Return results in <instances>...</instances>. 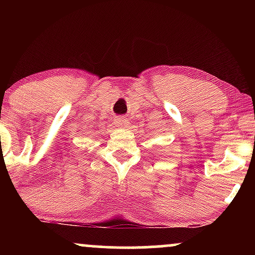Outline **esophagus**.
<instances>
[{"label":"esophagus","instance_id":"34e87169","mask_svg":"<svg viewBox=\"0 0 255 255\" xmlns=\"http://www.w3.org/2000/svg\"><path fill=\"white\" fill-rule=\"evenodd\" d=\"M115 125L120 128H126L128 127L129 122H128L127 118H125V116H119V118L115 119Z\"/></svg>","mask_w":255,"mask_h":255}]
</instances>
